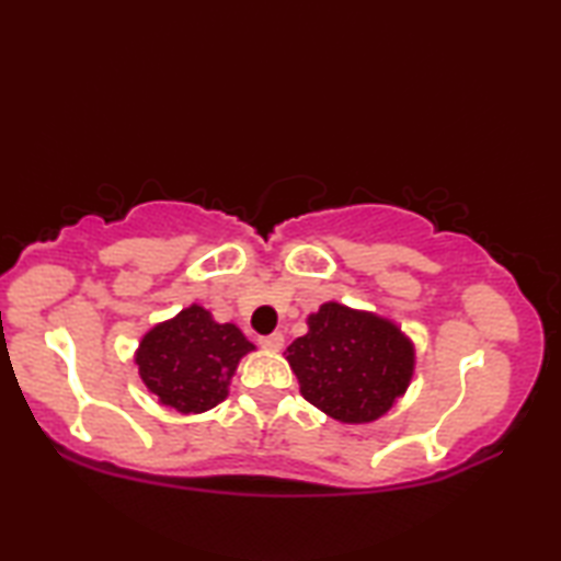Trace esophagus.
Masks as SVG:
<instances>
[{
    "label": "esophagus",
    "instance_id": "34e87169",
    "mask_svg": "<svg viewBox=\"0 0 561 561\" xmlns=\"http://www.w3.org/2000/svg\"><path fill=\"white\" fill-rule=\"evenodd\" d=\"M260 346H262V348H270V351H279V348L284 346V336H282V331H274V334L260 336Z\"/></svg>",
    "mask_w": 561,
    "mask_h": 561
}]
</instances>
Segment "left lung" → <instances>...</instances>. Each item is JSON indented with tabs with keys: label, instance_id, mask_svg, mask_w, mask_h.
<instances>
[{
	"label": "left lung",
	"instance_id": "obj_1",
	"mask_svg": "<svg viewBox=\"0 0 561 561\" xmlns=\"http://www.w3.org/2000/svg\"><path fill=\"white\" fill-rule=\"evenodd\" d=\"M301 396L341 423H368L413 376V348L391 321L329 301L287 348Z\"/></svg>",
	"mask_w": 561,
	"mask_h": 561
}]
</instances>
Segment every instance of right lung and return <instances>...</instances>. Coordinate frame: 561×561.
Segmentation results:
<instances>
[{"instance_id":"obj_1","label":"right lung","mask_w":561,"mask_h":561,"mask_svg":"<svg viewBox=\"0 0 561 561\" xmlns=\"http://www.w3.org/2000/svg\"><path fill=\"white\" fill-rule=\"evenodd\" d=\"M252 348L234 324H217L210 311L193 304L148 331L136 364L144 383L165 405L180 413H203L227 396L237 364Z\"/></svg>"}]
</instances>
